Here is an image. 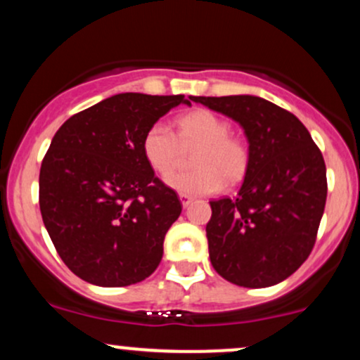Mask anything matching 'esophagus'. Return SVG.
<instances>
[{
    "mask_svg": "<svg viewBox=\"0 0 360 360\" xmlns=\"http://www.w3.org/2000/svg\"><path fill=\"white\" fill-rule=\"evenodd\" d=\"M179 200H181V205H183V208H188V206L191 205L193 198H191V196H188V194H183V193H181V194H179Z\"/></svg>",
    "mask_w": 360,
    "mask_h": 360,
    "instance_id": "esophagus-1",
    "label": "esophagus"
}]
</instances>
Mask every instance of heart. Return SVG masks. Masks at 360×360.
I'll list each match as a JSON object with an SVG mask.
<instances>
[{"label":"heart","mask_w":360,"mask_h":360,"mask_svg":"<svg viewBox=\"0 0 360 360\" xmlns=\"http://www.w3.org/2000/svg\"><path fill=\"white\" fill-rule=\"evenodd\" d=\"M181 147H198L191 164L196 169L166 177V184L188 196H206L223 184L240 183L249 169V148L230 135V123L208 110H196L177 120V137L166 123L147 128L142 152L157 174L166 176L176 167Z\"/></svg>","instance_id":"heart-1"}]
</instances>
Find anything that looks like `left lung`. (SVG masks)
<instances>
[{
	"instance_id": "8db88e82",
	"label": "left lung",
	"mask_w": 360,
	"mask_h": 360,
	"mask_svg": "<svg viewBox=\"0 0 360 360\" xmlns=\"http://www.w3.org/2000/svg\"><path fill=\"white\" fill-rule=\"evenodd\" d=\"M235 120L249 142V169L235 198L210 201V260L243 288L274 286L292 274L316 240L326 201V167L307 127L250 94L191 96Z\"/></svg>"
}]
</instances>
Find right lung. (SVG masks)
Returning <instances> with one entry per match:
<instances>
[{"instance_id":"add662e5","label":"right lung","mask_w":360,"mask_h":360,"mask_svg":"<svg viewBox=\"0 0 360 360\" xmlns=\"http://www.w3.org/2000/svg\"><path fill=\"white\" fill-rule=\"evenodd\" d=\"M189 101L115 94L53 135L40 167V213L57 254L86 283L130 286L159 266L183 205L147 164L142 140L169 110Z\"/></svg>"}]
</instances>
